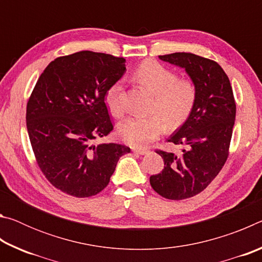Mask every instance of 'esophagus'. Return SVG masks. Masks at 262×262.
<instances>
[{"label": "esophagus", "mask_w": 262, "mask_h": 262, "mask_svg": "<svg viewBox=\"0 0 262 262\" xmlns=\"http://www.w3.org/2000/svg\"><path fill=\"white\" fill-rule=\"evenodd\" d=\"M133 151L135 154H139V155H147L149 154V150L148 149H143V148H133Z\"/></svg>", "instance_id": "esophagus-1"}]
</instances>
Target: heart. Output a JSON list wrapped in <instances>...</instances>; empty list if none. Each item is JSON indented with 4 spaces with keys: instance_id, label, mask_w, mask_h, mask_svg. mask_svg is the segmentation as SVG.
I'll return each instance as SVG.
<instances>
[{
    "instance_id": "b5f03b06",
    "label": "heart",
    "mask_w": 262,
    "mask_h": 262,
    "mask_svg": "<svg viewBox=\"0 0 262 262\" xmlns=\"http://www.w3.org/2000/svg\"><path fill=\"white\" fill-rule=\"evenodd\" d=\"M136 81L154 94L149 117H132L119 127V134L126 143L142 147L156 139L168 126L184 122L192 112L198 97L195 83L188 78H178L173 70L156 61H143L136 68ZM105 103L114 117L125 114L122 83L115 82L105 92Z\"/></svg>"
}]
</instances>
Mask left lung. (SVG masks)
I'll use <instances>...</instances> for the list:
<instances>
[{
    "mask_svg": "<svg viewBox=\"0 0 262 262\" xmlns=\"http://www.w3.org/2000/svg\"><path fill=\"white\" fill-rule=\"evenodd\" d=\"M159 59L184 68L198 90L188 119L167 140L185 149L179 156L156 150L164 168L150 177L155 192L170 200H184L201 193L227 162L236 103L228 75L217 62L192 53H172Z\"/></svg>",
    "mask_w": 262,
    "mask_h": 262,
    "instance_id": "left-lung-1",
    "label": "left lung"
}]
</instances>
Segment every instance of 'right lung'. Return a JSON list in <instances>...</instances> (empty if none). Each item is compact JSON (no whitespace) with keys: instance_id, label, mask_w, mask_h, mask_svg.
Returning a JSON list of instances; mask_svg holds the SVG:
<instances>
[{"instance_id":"right-lung-1","label":"right lung","mask_w":262,"mask_h":262,"mask_svg":"<svg viewBox=\"0 0 262 262\" xmlns=\"http://www.w3.org/2000/svg\"><path fill=\"white\" fill-rule=\"evenodd\" d=\"M126 60L82 51L52 61L26 106V127L35 161L61 192L89 198L110 183L122 155L118 143L92 144L113 129L105 92L126 72Z\"/></svg>"}]
</instances>
